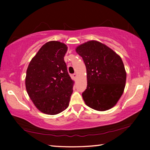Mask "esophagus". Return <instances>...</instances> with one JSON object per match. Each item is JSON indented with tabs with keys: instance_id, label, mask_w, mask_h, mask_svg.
I'll return each mask as SVG.
<instances>
[{
	"instance_id": "1",
	"label": "esophagus",
	"mask_w": 150,
	"mask_h": 150,
	"mask_svg": "<svg viewBox=\"0 0 150 150\" xmlns=\"http://www.w3.org/2000/svg\"><path fill=\"white\" fill-rule=\"evenodd\" d=\"M77 73H74V74L73 75V77L74 78V79H76V78H77Z\"/></svg>"
}]
</instances>
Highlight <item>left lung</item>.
Segmentation results:
<instances>
[{
  "label": "left lung",
  "instance_id": "1",
  "mask_svg": "<svg viewBox=\"0 0 150 150\" xmlns=\"http://www.w3.org/2000/svg\"><path fill=\"white\" fill-rule=\"evenodd\" d=\"M87 69V86L82 96L88 107L105 111L114 107L124 93L126 72L120 55L107 45L90 40L75 48Z\"/></svg>",
  "mask_w": 150,
  "mask_h": 150
}]
</instances>
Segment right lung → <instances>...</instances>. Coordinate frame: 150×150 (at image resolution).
Listing matches in <instances>:
<instances>
[{"label":"right lung","instance_id":"right-lung-1","mask_svg":"<svg viewBox=\"0 0 150 150\" xmlns=\"http://www.w3.org/2000/svg\"><path fill=\"white\" fill-rule=\"evenodd\" d=\"M67 48L58 41L45 43L27 68V93L35 107L46 115H57L69 106L74 81L64 62Z\"/></svg>","mask_w":150,"mask_h":150}]
</instances>
